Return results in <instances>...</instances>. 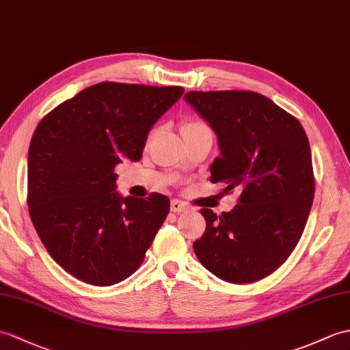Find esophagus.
I'll list each match as a JSON object with an SVG mask.
<instances>
[{"mask_svg":"<svg viewBox=\"0 0 350 350\" xmlns=\"http://www.w3.org/2000/svg\"><path fill=\"white\" fill-rule=\"evenodd\" d=\"M170 207H172V212H174V213H182L189 208L188 204H185V202L180 200H172V204H170Z\"/></svg>","mask_w":350,"mask_h":350,"instance_id":"34e87169","label":"esophagus"}]
</instances>
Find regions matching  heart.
I'll use <instances>...</instances> for the list:
<instances>
[{
  "label": "heart",
  "instance_id": "heart-1",
  "mask_svg": "<svg viewBox=\"0 0 350 350\" xmlns=\"http://www.w3.org/2000/svg\"><path fill=\"white\" fill-rule=\"evenodd\" d=\"M197 125H202L201 122H188V124H186L183 128H188V126H197Z\"/></svg>",
  "mask_w": 350,
  "mask_h": 350
}]
</instances>
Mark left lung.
Returning a JSON list of instances; mask_svg holds the SVG:
<instances>
[{
	"mask_svg": "<svg viewBox=\"0 0 350 350\" xmlns=\"http://www.w3.org/2000/svg\"><path fill=\"white\" fill-rule=\"evenodd\" d=\"M183 98L217 135L221 155L210 167V180L226 183L225 192H240L231 212L201 210L206 231L193 243L195 255L225 282L261 280L295 249L313 204L304 128L256 92L191 91Z\"/></svg>",
	"mask_w": 350,
	"mask_h": 350,
	"instance_id": "1",
	"label": "left lung"
}]
</instances>
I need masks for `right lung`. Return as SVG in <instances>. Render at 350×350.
I'll use <instances>...</instances> for the list:
<instances>
[{
	"label": "right lung",
	"mask_w": 350,
	"mask_h": 350,
	"mask_svg": "<svg viewBox=\"0 0 350 350\" xmlns=\"http://www.w3.org/2000/svg\"><path fill=\"white\" fill-rule=\"evenodd\" d=\"M180 86L101 82L42 119L28 152V207L49 254L65 271L110 286L142 265L170 200L122 197L115 167L138 161L150 128Z\"/></svg>",
	"instance_id": "right-lung-1"
}]
</instances>
